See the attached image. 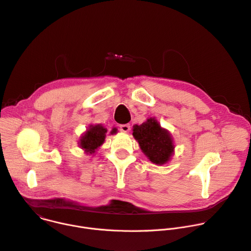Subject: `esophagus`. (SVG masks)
Returning <instances> with one entry per match:
<instances>
[{"instance_id": "obj_1", "label": "esophagus", "mask_w": 251, "mask_h": 251, "mask_svg": "<svg viewBox=\"0 0 251 251\" xmlns=\"http://www.w3.org/2000/svg\"><path fill=\"white\" fill-rule=\"evenodd\" d=\"M119 128H120V130L122 132L128 133L130 131V129H131V126H130V124H122V125L119 126Z\"/></svg>"}]
</instances>
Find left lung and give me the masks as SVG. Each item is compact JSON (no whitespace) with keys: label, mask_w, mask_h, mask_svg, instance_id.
Segmentation results:
<instances>
[{"label":"left lung","mask_w":251,"mask_h":251,"mask_svg":"<svg viewBox=\"0 0 251 251\" xmlns=\"http://www.w3.org/2000/svg\"><path fill=\"white\" fill-rule=\"evenodd\" d=\"M133 136L154 164L162 165L171 159L174 152L173 139L169 131L162 128L155 118H149L141 125H134Z\"/></svg>","instance_id":"obj_1"}]
</instances>
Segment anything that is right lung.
<instances>
[{
  "label": "right lung",
  "instance_id": "add662e5",
  "mask_svg": "<svg viewBox=\"0 0 251 251\" xmlns=\"http://www.w3.org/2000/svg\"><path fill=\"white\" fill-rule=\"evenodd\" d=\"M115 132L116 129L114 128L111 134ZM106 133L107 129L101 124L90 125L88 130L81 136L79 145L87 154H93L104 143Z\"/></svg>",
  "mask_w": 251,
  "mask_h": 251
}]
</instances>
